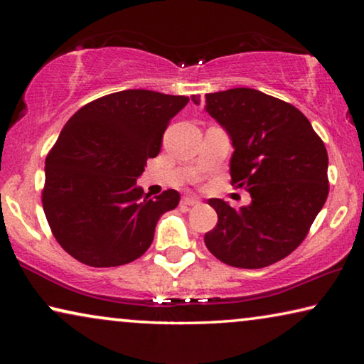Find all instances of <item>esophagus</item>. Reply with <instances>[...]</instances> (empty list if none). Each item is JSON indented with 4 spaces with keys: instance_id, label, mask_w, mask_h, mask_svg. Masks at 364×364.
Returning <instances> with one entry per match:
<instances>
[{
    "instance_id": "obj_1",
    "label": "esophagus",
    "mask_w": 364,
    "mask_h": 364,
    "mask_svg": "<svg viewBox=\"0 0 364 364\" xmlns=\"http://www.w3.org/2000/svg\"><path fill=\"white\" fill-rule=\"evenodd\" d=\"M181 204H183V205H189V207H193V205H199L200 202H199V199H197V197L186 196V197H183V199H181Z\"/></svg>"
}]
</instances>
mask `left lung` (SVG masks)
Listing matches in <instances>:
<instances>
[{"label":"left lung","instance_id":"obj_1","mask_svg":"<svg viewBox=\"0 0 364 364\" xmlns=\"http://www.w3.org/2000/svg\"><path fill=\"white\" fill-rule=\"evenodd\" d=\"M191 100L199 104V96ZM205 110L232 141L231 184L250 193L239 210L210 199L218 223L207 249L236 268H264L306 237L329 194L328 151L297 107L252 88L205 95Z\"/></svg>","mask_w":364,"mask_h":364}]
</instances>
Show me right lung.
Returning a JSON list of instances; mask_svg holds the SVG:
<instances>
[{"label":"right lung","instance_id":"add662e5","mask_svg":"<svg viewBox=\"0 0 364 364\" xmlns=\"http://www.w3.org/2000/svg\"><path fill=\"white\" fill-rule=\"evenodd\" d=\"M189 102L125 90L85 104L48 152L41 193L48 225L67 254L88 267H120L149 249L159 218L180 202L136 186L170 120Z\"/></svg>","mask_w":364,"mask_h":364}]
</instances>
